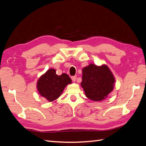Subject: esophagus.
<instances>
[{
	"label": "esophagus",
	"instance_id": "34e87169",
	"mask_svg": "<svg viewBox=\"0 0 146 146\" xmlns=\"http://www.w3.org/2000/svg\"><path fill=\"white\" fill-rule=\"evenodd\" d=\"M76 78H77V76H72V77H71V79H72V80L73 82H76Z\"/></svg>",
	"mask_w": 146,
	"mask_h": 146
}]
</instances>
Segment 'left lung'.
Instances as JSON below:
<instances>
[{"label": "left lung", "instance_id": "obj_1", "mask_svg": "<svg viewBox=\"0 0 146 146\" xmlns=\"http://www.w3.org/2000/svg\"><path fill=\"white\" fill-rule=\"evenodd\" d=\"M115 78L107 65L90 64L82 69L81 86L86 98L95 102L105 99L114 86Z\"/></svg>", "mask_w": 146, "mask_h": 146}]
</instances>
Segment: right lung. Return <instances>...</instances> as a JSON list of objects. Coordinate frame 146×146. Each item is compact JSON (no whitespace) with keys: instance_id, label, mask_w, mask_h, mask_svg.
<instances>
[{"instance_id":"right-lung-1","label":"right lung","mask_w":146,"mask_h":146,"mask_svg":"<svg viewBox=\"0 0 146 146\" xmlns=\"http://www.w3.org/2000/svg\"><path fill=\"white\" fill-rule=\"evenodd\" d=\"M71 83L72 80L68 74L63 73L58 76L55 69H50L38 79L37 89L42 97L52 102L58 99L65 87Z\"/></svg>"}]
</instances>
